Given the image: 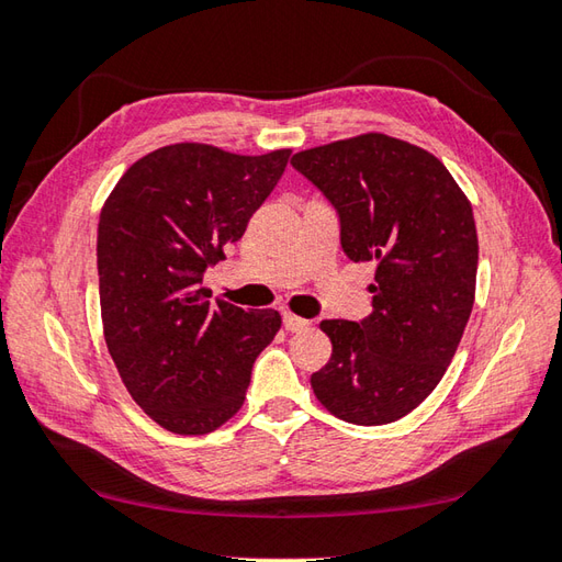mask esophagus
I'll return each mask as SVG.
<instances>
[{
  "mask_svg": "<svg viewBox=\"0 0 562 562\" xmlns=\"http://www.w3.org/2000/svg\"><path fill=\"white\" fill-rule=\"evenodd\" d=\"M282 321H284V328H288L290 333H302V330L312 326V321H306L302 316H294V314H284Z\"/></svg>",
  "mask_w": 562,
  "mask_h": 562,
  "instance_id": "34e87169",
  "label": "esophagus"
}]
</instances>
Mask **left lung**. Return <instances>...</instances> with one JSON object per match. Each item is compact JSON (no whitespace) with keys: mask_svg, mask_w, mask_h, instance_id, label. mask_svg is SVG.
<instances>
[{"mask_svg":"<svg viewBox=\"0 0 562 562\" xmlns=\"http://www.w3.org/2000/svg\"><path fill=\"white\" fill-rule=\"evenodd\" d=\"M292 166L336 207L345 256L376 262L374 312L321 324L333 355L312 389L345 423L401 420L435 391L469 324L471 202L437 157L379 133L300 151Z\"/></svg>","mask_w":562,"mask_h":562,"instance_id":"8db88e82","label":"left lung"}]
</instances>
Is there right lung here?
Returning <instances> with one entry per match:
<instances>
[{
	"mask_svg": "<svg viewBox=\"0 0 562 562\" xmlns=\"http://www.w3.org/2000/svg\"><path fill=\"white\" fill-rule=\"evenodd\" d=\"M290 154L161 147L130 166L101 210L105 345L130 396L169 432L207 435L234 417L256 357L282 326L272 308H212L202 274L244 236Z\"/></svg>",
	"mask_w": 562,
	"mask_h": 562,
	"instance_id": "1",
	"label": "right lung"
}]
</instances>
